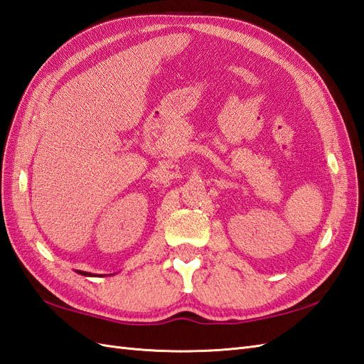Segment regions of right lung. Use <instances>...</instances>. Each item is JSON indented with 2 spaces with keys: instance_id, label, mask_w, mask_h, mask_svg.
<instances>
[{
  "instance_id": "right-lung-1",
  "label": "right lung",
  "mask_w": 364,
  "mask_h": 364,
  "mask_svg": "<svg viewBox=\"0 0 364 364\" xmlns=\"http://www.w3.org/2000/svg\"><path fill=\"white\" fill-rule=\"evenodd\" d=\"M80 274H86V277H91V273H87V272H78Z\"/></svg>"
}]
</instances>
